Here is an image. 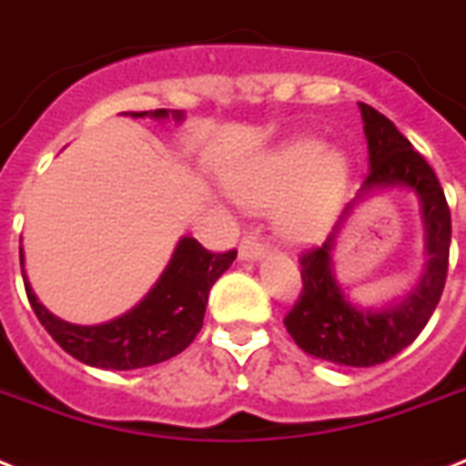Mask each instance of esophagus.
<instances>
[{
  "instance_id": "obj_1",
  "label": "esophagus",
  "mask_w": 466,
  "mask_h": 466,
  "mask_svg": "<svg viewBox=\"0 0 466 466\" xmlns=\"http://www.w3.org/2000/svg\"><path fill=\"white\" fill-rule=\"evenodd\" d=\"M266 251V244L261 241V237L258 234H247L244 239H241L239 244V258L241 261H254V258H258V256Z\"/></svg>"
}]
</instances>
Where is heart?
Listing matches in <instances>:
<instances>
[{
	"instance_id": "1",
	"label": "heart",
	"mask_w": 466,
	"mask_h": 466,
	"mask_svg": "<svg viewBox=\"0 0 466 466\" xmlns=\"http://www.w3.org/2000/svg\"><path fill=\"white\" fill-rule=\"evenodd\" d=\"M346 176L343 157L326 155L324 142L307 137L278 149L254 174L241 176L234 196L241 205L263 208L298 187L280 210V229L292 239H309L326 225Z\"/></svg>"
}]
</instances>
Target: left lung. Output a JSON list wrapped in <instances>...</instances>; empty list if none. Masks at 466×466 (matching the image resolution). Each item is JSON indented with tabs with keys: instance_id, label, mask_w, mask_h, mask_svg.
<instances>
[{
	"instance_id": "left-lung-1",
	"label": "left lung",
	"mask_w": 466,
	"mask_h": 466,
	"mask_svg": "<svg viewBox=\"0 0 466 466\" xmlns=\"http://www.w3.org/2000/svg\"><path fill=\"white\" fill-rule=\"evenodd\" d=\"M360 111L370 152V171L360 190L406 186L420 198L428 270L419 288L401 305L365 311L340 295V288L331 276V247L340 222L321 247H309L299 254L302 290L285 314V329L305 353L346 368H372L387 362L423 331L448 280L452 237L450 205L431 164L411 147V142L399 133L387 116L368 104H360Z\"/></svg>"
}]
</instances>
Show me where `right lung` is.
Masks as SVG:
<instances>
[{"label":"right lung","mask_w":466,"mask_h":466,"mask_svg":"<svg viewBox=\"0 0 466 466\" xmlns=\"http://www.w3.org/2000/svg\"><path fill=\"white\" fill-rule=\"evenodd\" d=\"M133 116L135 118L149 116L157 120L174 116L176 120H181V113H171L168 108L140 111ZM234 258H237V248L212 254L200 247V241L186 237L176 247L174 258L168 261V268L164 270L155 290L135 309L98 326L67 324L50 314L33 295L24 270L21 273L35 317L60 343L62 350H67L72 358L86 362L91 368L135 370L168 360L193 343L203 326L210 288L232 266Z\"/></svg>","instance_id":"obj_1"}]
</instances>
